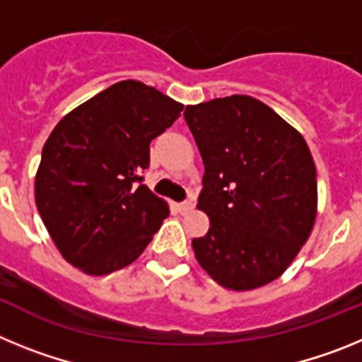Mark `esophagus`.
Instances as JSON below:
<instances>
[{
  "label": "esophagus",
  "instance_id": "obj_1",
  "mask_svg": "<svg viewBox=\"0 0 362 362\" xmlns=\"http://www.w3.org/2000/svg\"><path fill=\"white\" fill-rule=\"evenodd\" d=\"M175 209H177L181 214H187V212H190L192 209H194V203H192V201H185V203H177V204H175Z\"/></svg>",
  "mask_w": 362,
  "mask_h": 362
}]
</instances>
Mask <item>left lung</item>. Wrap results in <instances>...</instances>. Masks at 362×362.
Listing matches in <instances>:
<instances>
[{"mask_svg":"<svg viewBox=\"0 0 362 362\" xmlns=\"http://www.w3.org/2000/svg\"><path fill=\"white\" fill-rule=\"evenodd\" d=\"M204 165L197 209L210 219L192 241L217 284L246 292L292 264L317 216V172L305 137L250 95L185 110Z\"/></svg>","mask_w":362,"mask_h":362,"instance_id":"8db88e82","label":"left lung"}]
</instances>
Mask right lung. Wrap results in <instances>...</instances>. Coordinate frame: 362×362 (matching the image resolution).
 Listing matches in <instances>:
<instances>
[{"label": "right lung", "mask_w": 362, "mask_h": 362, "mask_svg": "<svg viewBox=\"0 0 362 362\" xmlns=\"http://www.w3.org/2000/svg\"><path fill=\"white\" fill-rule=\"evenodd\" d=\"M183 107L127 79L74 108L50 132L34 194L54 245L72 267L107 276L134 263L152 241L170 210L139 174L148 168L150 141Z\"/></svg>", "instance_id": "right-lung-1"}]
</instances>
